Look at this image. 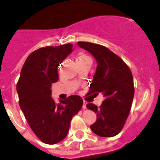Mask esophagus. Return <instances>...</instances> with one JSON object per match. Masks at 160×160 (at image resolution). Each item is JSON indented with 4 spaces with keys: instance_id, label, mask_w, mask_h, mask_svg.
I'll return each instance as SVG.
<instances>
[{
    "instance_id": "esophagus-1",
    "label": "esophagus",
    "mask_w": 160,
    "mask_h": 160,
    "mask_svg": "<svg viewBox=\"0 0 160 160\" xmlns=\"http://www.w3.org/2000/svg\"><path fill=\"white\" fill-rule=\"evenodd\" d=\"M86 105H87V102H86V101H83V109H86Z\"/></svg>"
}]
</instances>
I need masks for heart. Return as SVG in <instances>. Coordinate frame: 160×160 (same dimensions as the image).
Segmentation results:
<instances>
[{
  "mask_svg": "<svg viewBox=\"0 0 160 160\" xmlns=\"http://www.w3.org/2000/svg\"><path fill=\"white\" fill-rule=\"evenodd\" d=\"M87 58H89V57L88 55L84 54V53H80L78 55L77 58V61H80V60H83V59H87Z\"/></svg>",
  "mask_w": 160,
  "mask_h": 160,
  "instance_id": "heart-1",
  "label": "heart"
}]
</instances>
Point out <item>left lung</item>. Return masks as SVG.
Segmentation results:
<instances>
[{
	"instance_id": "obj_1",
	"label": "left lung",
	"mask_w": 160,
	"mask_h": 160,
	"mask_svg": "<svg viewBox=\"0 0 160 160\" xmlns=\"http://www.w3.org/2000/svg\"><path fill=\"white\" fill-rule=\"evenodd\" d=\"M77 44L92 53L98 63L88 93L101 92L105 97L100 107L87 104L97 116L91 129L99 137H114L123 129L130 112L134 96L132 72L120 57L105 46L88 42Z\"/></svg>"
}]
</instances>
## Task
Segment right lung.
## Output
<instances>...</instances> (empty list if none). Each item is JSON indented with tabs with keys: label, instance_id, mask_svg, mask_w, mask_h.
<instances>
[{
	"label": "right lung",
	"instance_id": "right-lung-1",
	"mask_svg": "<svg viewBox=\"0 0 160 160\" xmlns=\"http://www.w3.org/2000/svg\"><path fill=\"white\" fill-rule=\"evenodd\" d=\"M72 51L71 43L35 50L25 61L16 85L19 107L33 132L45 144L65 139L72 118L83 106L79 95L68 96L60 103L51 98L52 83L58 80V65Z\"/></svg>",
	"mask_w": 160,
	"mask_h": 160
}]
</instances>
